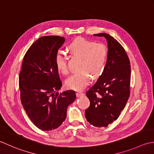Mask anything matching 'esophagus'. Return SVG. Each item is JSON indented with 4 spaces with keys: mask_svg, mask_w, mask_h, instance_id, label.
Here are the masks:
<instances>
[{
    "mask_svg": "<svg viewBox=\"0 0 154 154\" xmlns=\"http://www.w3.org/2000/svg\"><path fill=\"white\" fill-rule=\"evenodd\" d=\"M84 95V94L83 92H77L76 93V96L77 97H80V96H82Z\"/></svg>",
    "mask_w": 154,
    "mask_h": 154,
    "instance_id": "34e87169",
    "label": "esophagus"
}]
</instances>
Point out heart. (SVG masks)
Masks as SVG:
<instances>
[{
  "mask_svg": "<svg viewBox=\"0 0 154 154\" xmlns=\"http://www.w3.org/2000/svg\"><path fill=\"white\" fill-rule=\"evenodd\" d=\"M72 55L81 57L78 72L73 74L66 81L68 89L82 90L90 83L91 76L100 77L105 70L108 58V49L103 44L77 38L68 46ZM55 64L60 73L67 75L69 72L67 58L64 53L58 52L55 57Z\"/></svg>",
  "mask_w": 154,
  "mask_h": 154,
  "instance_id": "1",
  "label": "heart"
}]
</instances>
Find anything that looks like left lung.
I'll return each instance as SVG.
<instances>
[{"instance_id":"obj_1","label":"left lung","mask_w":154,"mask_h":154,"mask_svg":"<svg viewBox=\"0 0 154 154\" xmlns=\"http://www.w3.org/2000/svg\"><path fill=\"white\" fill-rule=\"evenodd\" d=\"M94 35L106 38L108 58L103 72L86 94L90 104L85 116L91 125L107 127L120 116L130 97L131 66L123 46L114 37L106 33Z\"/></svg>"}]
</instances>
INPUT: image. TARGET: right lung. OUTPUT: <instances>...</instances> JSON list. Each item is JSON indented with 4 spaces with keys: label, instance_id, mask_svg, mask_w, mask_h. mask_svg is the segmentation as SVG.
Listing matches in <instances>:
<instances>
[{
    "label": "right lung",
    "instance_id": "add662e5",
    "mask_svg": "<svg viewBox=\"0 0 154 154\" xmlns=\"http://www.w3.org/2000/svg\"><path fill=\"white\" fill-rule=\"evenodd\" d=\"M64 41L59 36L40 37L25 54L20 72L22 104L30 120L43 131L61 125L68 106L76 100L73 90L58 92L62 84L55 57Z\"/></svg>",
    "mask_w": 154,
    "mask_h": 154
}]
</instances>
